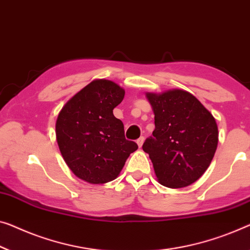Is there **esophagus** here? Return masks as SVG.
<instances>
[{"mask_svg": "<svg viewBox=\"0 0 250 250\" xmlns=\"http://www.w3.org/2000/svg\"><path fill=\"white\" fill-rule=\"evenodd\" d=\"M144 140H145V138H144V137H140L139 139L137 140V144H138V146H139V148H141V146H143Z\"/></svg>", "mask_w": 250, "mask_h": 250, "instance_id": "obj_1", "label": "esophagus"}]
</instances>
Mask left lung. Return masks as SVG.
Returning <instances> with one entry per match:
<instances>
[{
    "mask_svg": "<svg viewBox=\"0 0 250 250\" xmlns=\"http://www.w3.org/2000/svg\"><path fill=\"white\" fill-rule=\"evenodd\" d=\"M155 114L152 137L143 145L159 183L181 188L196 182L210 166L218 146V125L191 93L169 89L146 93Z\"/></svg>",
    "mask_w": 250,
    "mask_h": 250,
    "instance_id": "left-lung-1",
    "label": "left lung"
}]
</instances>
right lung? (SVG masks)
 I'll return each mask as SVG.
<instances>
[{
	"mask_svg": "<svg viewBox=\"0 0 250 250\" xmlns=\"http://www.w3.org/2000/svg\"><path fill=\"white\" fill-rule=\"evenodd\" d=\"M125 89L109 80H94L62 106L56 121V139L69 169L91 184L115 180L138 145L126 140L113 109Z\"/></svg>",
	"mask_w": 250,
	"mask_h": 250,
	"instance_id": "obj_1",
	"label": "right lung"
}]
</instances>
